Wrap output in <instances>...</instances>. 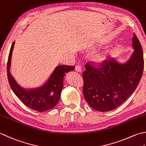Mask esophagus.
I'll list each match as a JSON object with an SVG mask.
<instances>
[{
	"mask_svg": "<svg viewBox=\"0 0 146 146\" xmlns=\"http://www.w3.org/2000/svg\"><path fill=\"white\" fill-rule=\"evenodd\" d=\"M75 70L78 73H81L82 72V68L80 66H76L75 67Z\"/></svg>",
	"mask_w": 146,
	"mask_h": 146,
	"instance_id": "34e87169",
	"label": "esophagus"
}]
</instances>
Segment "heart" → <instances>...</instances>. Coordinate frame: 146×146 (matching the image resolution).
Segmentation results:
<instances>
[{
    "instance_id": "heart-1",
    "label": "heart",
    "mask_w": 146,
    "mask_h": 146,
    "mask_svg": "<svg viewBox=\"0 0 146 146\" xmlns=\"http://www.w3.org/2000/svg\"><path fill=\"white\" fill-rule=\"evenodd\" d=\"M104 61V58L102 56H100L98 58H97V62H98V63L99 64H101L103 63Z\"/></svg>"
}]
</instances>
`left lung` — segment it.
<instances>
[{
	"label": "left lung",
	"mask_w": 146,
	"mask_h": 146,
	"mask_svg": "<svg viewBox=\"0 0 146 146\" xmlns=\"http://www.w3.org/2000/svg\"><path fill=\"white\" fill-rule=\"evenodd\" d=\"M133 35V52L125 62L112 58L99 69L85 66L83 92L93 109L101 112L115 109L136 89L142 78L144 62L141 43L135 33Z\"/></svg>",
	"instance_id": "left-lung-1"
}]
</instances>
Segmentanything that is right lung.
<instances>
[{"mask_svg":"<svg viewBox=\"0 0 146 146\" xmlns=\"http://www.w3.org/2000/svg\"><path fill=\"white\" fill-rule=\"evenodd\" d=\"M15 42L11 45L8 57L7 71L11 89L23 103L30 109L39 112L49 110L56 106L61 96L66 73L73 71L75 66H57L50 76L40 86L25 88L21 86L11 73V58Z\"/></svg>","mask_w":146,"mask_h":146,"instance_id":"1","label":"right lung"}]
</instances>
